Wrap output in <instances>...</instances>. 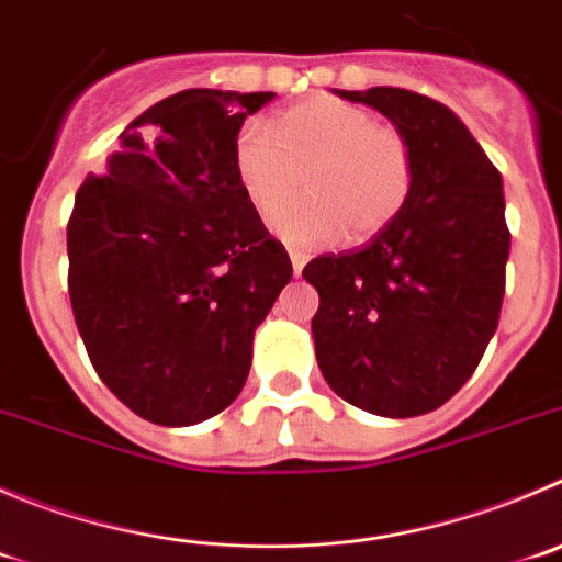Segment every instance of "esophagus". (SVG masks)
I'll return each mask as SVG.
<instances>
[{"instance_id": "1", "label": "esophagus", "mask_w": 562, "mask_h": 562, "mask_svg": "<svg viewBox=\"0 0 562 562\" xmlns=\"http://www.w3.org/2000/svg\"><path fill=\"white\" fill-rule=\"evenodd\" d=\"M288 255H291L293 274H302V269H305V263H307V251H302V249H288Z\"/></svg>"}]
</instances>
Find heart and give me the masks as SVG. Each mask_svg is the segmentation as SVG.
<instances>
[{
  "label": "heart",
  "instance_id": "obj_1",
  "mask_svg": "<svg viewBox=\"0 0 562 562\" xmlns=\"http://www.w3.org/2000/svg\"><path fill=\"white\" fill-rule=\"evenodd\" d=\"M240 191L260 216L295 190L306 196L271 216L291 244H366L405 213L416 188V155L407 135L376 122L371 110L318 93L282 110L274 135L246 124L233 146Z\"/></svg>",
  "mask_w": 562,
  "mask_h": 562
}]
</instances>
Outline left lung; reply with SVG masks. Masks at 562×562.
Instances as JSON below:
<instances>
[{"label":"left lung","instance_id":"1","mask_svg":"<svg viewBox=\"0 0 562 562\" xmlns=\"http://www.w3.org/2000/svg\"><path fill=\"white\" fill-rule=\"evenodd\" d=\"M338 97L407 135L416 188L376 238L302 271L318 291V369L360 411L424 416L465 385L499 324L510 255L502 175L458 115L424 93L380 86Z\"/></svg>","mask_w":562,"mask_h":562}]
</instances>
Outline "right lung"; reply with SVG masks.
<instances>
[{
    "instance_id": "1",
    "label": "right lung",
    "mask_w": 562,
    "mask_h": 562,
    "mask_svg": "<svg viewBox=\"0 0 562 562\" xmlns=\"http://www.w3.org/2000/svg\"><path fill=\"white\" fill-rule=\"evenodd\" d=\"M271 91L188 88L122 135L68 218V296L99 380L133 413L188 427L235 402L257 324L293 274L240 191L233 146Z\"/></svg>"
}]
</instances>
